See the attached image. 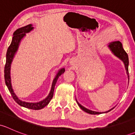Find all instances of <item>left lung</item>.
Listing matches in <instances>:
<instances>
[{"instance_id": "obj_1", "label": "left lung", "mask_w": 135, "mask_h": 135, "mask_svg": "<svg viewBox=\"0 0 135 135\" xmlns=\"http://www.w3.org/2000/svg\"><path fill=\"white\" fill-rule=\"evenodd\" d=\"M108 47L110 48V50H111L112 52L114 54V55L117 57L119 58V59L122 60L123 62L125 65V67H126V70L127 72V74L128 75V79L129 80V70H128V66H129V58H128V55L127 54L126 52L124 50L123 48V46H122V44L119 41H115L110 42L108 44ZM76 103H78L79 107H80L81 110H84L85 112L88 113V114H101V112H95V111H92V110H90L88 108H85V107H83L82 105L80 104L76 100ZM113 108L108 110V111L105 112L104 113L108 112L110 111L111 110H112Z\"/></svg>"}]
</instances>
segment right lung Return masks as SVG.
<instances>
[{"mask_svg": "<svg viewBox=\"0 0 135 135\" xmlns=\"http://www.w3.org/2000/svg\"><path fill=\"white\" fill-rule=\"evenodd\" d=\"M34 28L33 27H32L31 24H29L28 25H26L25 27H23L21 28H18L14 32H13V36L12 38V42L11 44L8 48L7 53H6V65L4 66V79H5V83L7 86L8 89L9 91L10 92L11 95H12V97L14 99L15 101L19 104V105L25 108H29V109L32 110H40L47 106L48 103H50V100H51L54 95V88H55V85L56 84L58 78L62 74L65 73V70L64 68L61 69L58 71L57 74H56L55 77L54 78V80H53L52 85H51V91H50V93L47 95V97L43 100L38 102V103H27V102L22 101L19 98L16 96V94L13 92V89H12V84H11V78H10V67H11V63L12 62V60L13 59L15 54H16V51H17L18 49L19 45H20V42H21V39L25 36V33H28L30 31H32Z\"/></svg>", "mask_w": 135, "mask_h": 135, "instance_id": "add662e5", "label": "right lung"}]
</instances>
